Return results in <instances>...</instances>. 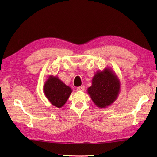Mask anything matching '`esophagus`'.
I'll use <instances>...</instances> for the list:
<instances>
[{"label": "esophagus", "instance_id": "obj_1", "mask_svg": "<svg viewBox=\"0 0 157 157\" xmlns=\"http://www.w3.org/2000/svg\"><path fill=\"white\" fill-rule=\"evenodd\" d=\"M84 88H85L84 86H80V87H78V88H77V91H78V92L84 91Z\"/></svg>", "mask_w": 157, "mask_h": 157}]
</instances>
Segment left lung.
<instances>
[{"label": "left lung", "mask_w": 157, "mask_h": 157, "mask_svg": "<svg viewBox=\"0 0 157 157\" xmlns=\"http://www.w3.org/2000/svg\"><path fill=\"white\" fill-rule=\"evenodd\" d=\"M88 93L99 108H105L115 101L120 92L121 84L116 74L109 68L98 71L92 78Z\"/></svg>", "instance_id": "8db88e82"}]
</instances>
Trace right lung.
<instances>
[{
    "instance_id": "add662e5",
    "label": "right lung",
    "mask_w": 157,
    "mask_h": 157,
    "mask_svg": "<svg viewBox=\"0 0 157 157\" xmlns=\"http://www.w3.org/2000/svg\"><path fill=\"white\" fill-rule=\"evenodd\" d=\"M44 92L52 105L61 108L67 101L72 90L56 76H50L44 85Z\"/></svg>"
}]
</instances>
